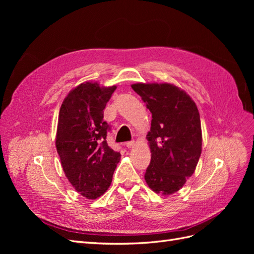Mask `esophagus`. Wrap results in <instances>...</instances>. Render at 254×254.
<instances>
[{"mask_svg": "<svg viewBox=\"0 0 254 254\" xmlns=\"http://www.w3.org/2000/svg\"><path fill=\"white\" fill-rule=\"evenodd\" d=\"M126 146L128 148H132L133 146H134V141H130V142H127L126 143Z\"/></svg>", "mask_w": 254, "mask_h": 254, "instance_id": "1", "label": "esophagus"}]
</instances>
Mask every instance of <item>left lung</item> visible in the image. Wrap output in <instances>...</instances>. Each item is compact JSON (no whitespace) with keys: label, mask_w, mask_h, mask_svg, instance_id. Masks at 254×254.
<instances>
[{"label":"left lung","mask_w":254,"mask_h":254,"mask_svg":"<svg viewBox=\"0 0 254 254\" xmlns=\"http://www.w3.org/2000/svg\"><path fill=\"white\" fill-rule=\"evenodd\" d=\"M152 114L147 133L151 152L145 173L157 194L178 191L194 174L201 155L202 133L197 106L186 91L173 83L131 84Z\"/></svg>","instance_id":"1"}]
</instances>
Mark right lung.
Wrapping results in <instances>:
<instances>
[{
    "label": "right lung",
    "instance_id": "right-lung-1",
    "mask_svg": "<svg viewBox=\"0 0 254 254\" xmlns=\"http://www.w3.org/2000/svg\"><path fill=\"white\" fill-rule=\"evenodd\" d=\"M117 86L101 87L86 81L70 91L58 115L56 148L65 177L76 191L88 199L109 189L121 153L106 141V104Z\"/></svg>",
    "mask_w": 254,
    "mask_h": 254
}]
</instances>
